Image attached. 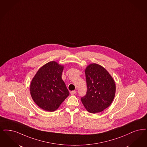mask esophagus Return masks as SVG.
I'll return each mask as SVG.
<instances>
[{"instance_id": "34e87169", "label": "esophagus", "mask_w": 147, "mask_h": 147, "mask_svg": "<svg viewBox=\"0 0 147 147\" xmlns=\"http://www.w3.org/2000/svg\"><path fill=\"white\" fill-rule=\"evenodd\" d=\"M76 94V91H71V95H74Z\"/></svg>"}]
</instances>
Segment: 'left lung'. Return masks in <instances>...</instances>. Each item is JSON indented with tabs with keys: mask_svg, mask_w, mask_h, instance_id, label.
<instances>
[{
	"mask_svg": "<svg viewBox=\"0 0 147 147\" xmlns=\"http://www.w3.org/2000/svg\"><path fill=\"white\" fill-rule=\"evenodd\" d=\"M88 90L81 98L85 109L91 113L103 111L111 105L115 97V81L100 65L91 63L85 69Z\"/></svg>",
	"mask_w": 147,
	"mask_h": 147,
	"instance_id": "obj_1",
	"label": "left lung"
}]
</instances>
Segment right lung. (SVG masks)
I'll use <instances>...</instances> for the list:
<instances>
[{"mask_svg": "<svg viewBox=\"0 0 147 147\" xmlns=\"http://www.w3.org/2000/svg\"><path fill=\"white\" fill-rule=\"evenodd\" d=\"M63 68L56 61L49 62L39 69L30 82L32 99L45 111H56L69 94L62 79Z\"/></svg>", "mask_w": 147, "mask_h": 147, "instance_id": "1", "label": "right lung"}]
</instances>
